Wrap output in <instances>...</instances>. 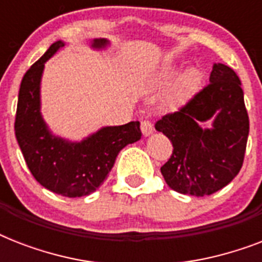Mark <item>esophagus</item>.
Masks as SVG:
<instances>
[{
	"label": "esophagus",
	"instance_id": "1",
	"mask_svg": "<svg viewBox=\"0 0 262 262\" xmlns=\"http://www.w3.org/2000/svg\"><path fill=\"white\" fill-rule=\"evenodd\" d=\"M141 132L144 136H149L154 133V125L151 123V121H148V119L141 121Z\"/></svg>",
	"mask_w": 262,
	"mask_h": 262
}]
</instances>
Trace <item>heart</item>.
I'll list each match as a JSON object with an SVG mask.
<instances>
[{
	"label": "heart",
	"mask_w": 262,
	"mask_h": 262,
	"mask_svg": "<svg viewBox=\"0 0 262 262\" xmlns=\"http://www.w3.org/2000/svg\"><path fill=\"white\" fill-rule=\"evenodd\" d=\"M177 75V68L175 67H166L163 71L160 72L159 77H158V83L159 84H167L170 83ZM200 81H201V73L197 69H189L181 76L178 83L175 84V87L168 94L166 103L168 107H178L186 102L187 99L195 92L199 88Z\"/></svg>",
	"instance_id": "1"
}]
</instances>
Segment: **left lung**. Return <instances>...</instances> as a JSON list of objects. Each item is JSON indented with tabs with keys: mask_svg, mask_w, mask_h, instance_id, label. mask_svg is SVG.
<instances>
[{
	"mask_svg": "<svg viewBox=\"0 0 262 262\" xmlns=\"http://www.w3.org/2000/svg\"><path fill=\"white\" fill-rule=\"evenodd\" d=\"M212 118L211 129L201 125ZM172 143L160 167L164 181L182 194L209 195L239 172L249 136V115L241 80L231 68L213 63L209 84L175 113L155 123Z\"/></svg>",
	"mask_w": 262,
	"mask_h": 262,
	"instance_id": "left-lung-1",
	"label": "left lung"
}]
</instances>
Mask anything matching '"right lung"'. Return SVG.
<instances>
[{
    "label": "right lung",
    "mask_w": 262,
    "mask_h": 262,
    "mask_svg": "<svg viewBox=\"0 0 262 262\" xmlns=\"http://www.w3.org/2000/svg\"><path fill=\"white\" fill-rule=\"evenodd\" d=\"M106 39H95L100 49ZM65 46L62 40L49 50L26 72L18 91L14 133L31 174L43 187L67 197L91 194L111 171L117 155L127 144L141 139L139 121L121 126L102 127L80 143L53 136L40 114V79L45 62Z\"/></svg>",
    "instance_id": "add662e5"
}]
</instances>
